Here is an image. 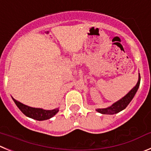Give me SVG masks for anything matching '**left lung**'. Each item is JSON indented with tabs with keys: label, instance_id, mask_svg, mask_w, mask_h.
Here are the masks:
<instances>
[{
	"label": "left lung",
	"instance_id": "left-lung-1",
	"mask_svg": "<svg viewBox=\"0 0 151 151\" xmlns=\"http://www.w3.org/2000/svg\"><path fill=\"white\" fill-rule=\"evenodd\" d=\"M140 74H139V80H138V82L136 83V85L133 87L129 92L125 95L124 97L120 99L119 101H116L115 103H114L113 104L110 106H108L106 108H104V109H97L96 111L98 112L99 113L104 114V115H113V114L118 113L121 111L124 110L125 108L128 106V104L130 103V101L133 100V98H134L136 93L137 92L138 88H139V85H140Z\"/></svg>",
	"mask_w": 151,
	"mask_h": 151
}]
</instances>
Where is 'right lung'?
<instances>
[{
    "mask_svg": "<svg viewBox=\"0 0 151 151\" xmlns=\"http://www.w3.org/2000/svg\"><path fill=\"white\" fill-rule=\"evenodd\" d=\"M12 100L16 104V106L22 112V113L24 114L26 116L29 117L30 118H33L37 121H45L50 119L52 117L54 116L57 112H59V108L52 109V110H46V109H41V108H33L28 106L19 101H16L12 97Z\"/></svg>",
    "mask_w": 151,
    "mask_h": 151,
    "instance_id": "right-lung-1",
    "label": "right lung"
}]
</instances>
